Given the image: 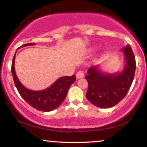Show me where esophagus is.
I'll list each match as a JSON object with an SVG mask.
<instances>
[{"instance_id": "1", "label": "esophagus", "mask_w": 147, "mask_h": 147, "mask_svg": "<svg viewBox=\"0 0 147 147\" xmlns=\"http://www.w3.org/2000/svg\"><path fill=\"white\" fill-rule=\"evenodd\" d=\"M76 77H77V79L83 78L84 77V72L82 71V70H80V71L77 72V75H76Z\"/></svg>"}]
</instances>
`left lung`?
I'll use <instances>...</instances> for the list:
<instances>
[{
	"label": "left lung",
	"instance_id": "obj_1",
	"mask_svg": "<svg viewBox=\"0 0 147 147\" xmlns=\"http://www.w3.org/2000/svg\"><path fill=\"white\" fill-rule=\"evenodd\" d=\"M122 50L125 55L126 66L121 73L107 75L99 71L97 66H92L88 70L86 79L88 88L86 96L93 105L100 108L113 107L127 94L134 78L136 58L129 45Z\"/></svg>",
	"mask_w": 147,
	"mask_h": 147
}]
</instances>
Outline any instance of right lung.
I'll use <instances>...</instances> for the list:
<instances>
[{
    "mask_svg": "<svg viewBox=\"0 0 147 147\" xmlns=\"http://www.w3.org/2000/svg\"><path fill=\"white\" fill-rule=\"evenodd\" d=\"M33 45H35V43H27L22 45L21 48ZM15 55L11 63V73L15 86L21 97L30 106L38 111L48 112L59 107L66 97L69 88L75 82L76 79L75 75L60 77L51 86L43 90H30L23 86L16 77L14 70Z\"/></svg>",
    "mask_w": 147,
    "mask_h": 147,
    "instance_id": "add662e5",
    "label": "right lung"
}]
</instances>
